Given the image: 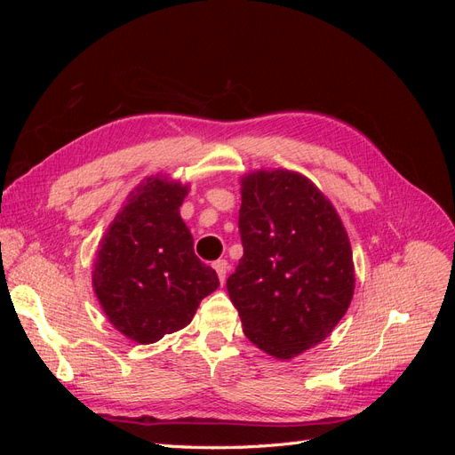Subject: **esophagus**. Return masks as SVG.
Returning <instances> with one entry per match:
<instances>
[{
	"label": "esophagus",
	"instance_id": "1",
	"mask_svg": "<svg viewBox=\"0 0 455 455\" xmlns=\"http://www.w3.org/2000/svg\"><path fill=\"white\" fill-rule=\"evenodd\" d=\"M212 267L216 269V273H218V279H220V283H226V277H228V269H229V264L226 259H216L214 264H212Z\"/></svg>",
	"mask_w": 455,
	"mask_h": 455
}]
</instances>
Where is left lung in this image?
Wrapping results in <instances>:
<instances>
[{
    "label": "left lung",
    "instance_id": "1",
    "mask_svg": "<svg viewBox=\"0 0 455 455\" xmlns=\"http://www.w3.org/2000/svg\"><path fill=\"white\" fill-rule=\"evenodd\" d=\"M243 258L226 283L243 332L277 359L321 343L346 315L353 252L338 212L306 176L258 171L243 178Z\"/></svg>",
    "mask_w": 455,
    "mask_h": 455
}]
</instances>
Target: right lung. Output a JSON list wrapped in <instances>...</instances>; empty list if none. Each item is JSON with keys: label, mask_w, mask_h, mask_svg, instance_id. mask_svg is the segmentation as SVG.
Segmentation results:
<instances>
[{"label": "right lung", "mask_w": 455, "mask_h": 455, "mask_svg": "<svg viewBox=\"0 0 455 455\" xmlns=\"http://www.w3.org/2000/svg\"><path fill=\"white\" fill-rule=\"evenodd\" d=\"M186 196L169 178H148L108 228L94 261L92 286L109 323L142 346L189 324L220 284L180 218Z\"/></svg>", "instance_id": "1"}]
</instances>
